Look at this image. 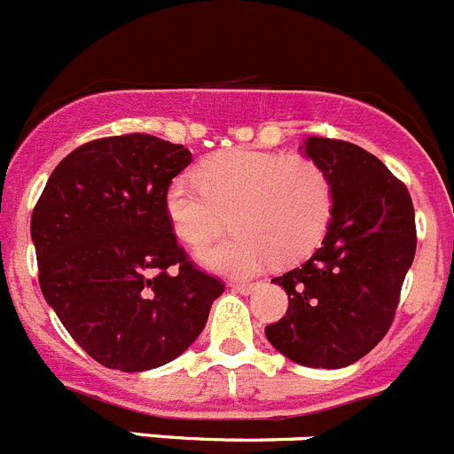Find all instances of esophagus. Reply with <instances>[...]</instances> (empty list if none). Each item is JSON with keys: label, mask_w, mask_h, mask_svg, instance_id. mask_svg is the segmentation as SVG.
I'll return each instance as SVG.
<instances>
[{"label": "esophagus", "mask_w": 454, "mask_h": 454, "mask_svg": "<svg viewBox=\"0 0 454 454\" xmlns=\"http://www.w3.org/2000/svg\"><path fill=\"white\" fill-rule=\"evenodd\" d=\"M232 288H235L237 293H241V294H250V293H254V290H257V284H232Z\"/></svg>", "instance_id": "1"}]
</instances>
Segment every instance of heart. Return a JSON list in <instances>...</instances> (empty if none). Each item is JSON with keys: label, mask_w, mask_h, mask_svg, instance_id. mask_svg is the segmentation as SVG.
<instances>
[{"label": "heart", "mask_w": 454, "mask_h": 454, "mask_svg": "<svg viewBox=\"0 0 454 454\" xmlns=\"http://www.w3.org/2000/svg\"><path fill=\"white\" fill-rule=\"evenodd\" d=\"M197 181L168 184L166 217L191 250L206 248L231 222L232 235L201 254L206 266L228 275H250L270 257L297 262L333 217V184L310 157L232 148L206 160Z\"/></svg>", "instance_id": "obj_1"}]
</instances>
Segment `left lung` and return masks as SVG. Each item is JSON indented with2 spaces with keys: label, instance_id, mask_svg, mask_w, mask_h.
Returning a JSON list of instances; mask_svg holds the SVG:
<instances>
[{
  "label": "left lung",
  "instance_id": "obj_1",
  "mask_svg": "<svg viewBox=\"0 0 454 454\" xmlns=\"http://www.w3.org/2000/svg\"><path fill=\"white\" fill-rule=\"evenodd\" d=\"M306 157L333 184V217L308 262L275 277L288 310L266 325L281 355L308 368H344L388 333L417 248L408 188L364 148L308 137Z\"/></svg>",
  "mask_w": 454,
  "mask_h": 454
}]
</instances>
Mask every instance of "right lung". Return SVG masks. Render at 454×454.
I'll list each match as a JSON object with an SVG mask.
<instances>
[{
  "instance_id": "obj_1",
  "label": "right lung",
  "mask_w": 454,
  "mask_h": 454,
  "mask_svg": "<svg viewBox=\"0 0 454 454\" xmlns=\"http://www.w3.org/2000/svg\"><path fill=\"white\" fill-rule=\"evenodd\" d=\"M192 161L153 135L74 148L48 177L30 219L39 286L70 337L101 366H164L200 337L223 284L175 239L164 195Z\"/></svg>"
}]
</instances>
